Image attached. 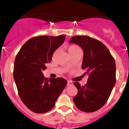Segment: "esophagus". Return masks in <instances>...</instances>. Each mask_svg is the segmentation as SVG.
Listing matches in <instances>:
<instances>
[{"label":"esophagus","mask_w":129,"mask_h":129,"mask_svg":"<svg viewBox=\"0 0 129 129\" xmlns=\"http://www.w3.org/2000/svg\"><path fill=\"white\" fill-rule=\"evenodd\" d=\"M73 85V83L70 81H68V83H67V86H72Z\"/></svg>","instance_id":"1"}]
</instances>
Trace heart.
<instances>
[{"mask_svg": "<svg viewBox=\"0 0 129 129\" xmlns=\"http://www.w3.org/2000/svg\"><path fill=\"white\" fill-rule=\"evenodd\" d=\"M77 50H79V48L77 46H75V45H71V46L68 47V52H69L70 53H72V52H75V51Z\"/></svg>", "mask_w": 129, "mask_h": 129, "instance_id": "b5f03b06", "label": "heart"}]
</instances>
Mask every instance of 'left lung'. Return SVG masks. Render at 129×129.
Returning a JSON list of instances; mask_svg holds the SVG:
<instances>
[{"mask_svg":"<svg viewBox=\"0 0 129 129\" xmlns=\"http://www.w3.org/2000/svg\"><path fill=\"white\" fill-rule=\"evenodd\" d=\"M74 43L83 50L82 68L89 75L85 85L75 82L78 90L73 100L76 107L85 112H93L103 107L116 83V63L113 57L103 43L88 36L72 37ZM85 73V74H86Z\"/></svg>","mask_w":129,"mask_h":129,"instance_id":"8db88e82","label":"left lung"}]
</instances>
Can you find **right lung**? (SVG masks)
Segmentation results:
<instances>
[{"instance_id": "obj_1", "label": "right lung", "mask_w": 129, "mask_h": 129, "mask_svg": "<svg viewBox=\"0 0 129 129\" xmlns=\"http://www.w3.org/2000/svg\"><path fill=\"white\" fill-rule=\"evenodd\" d=\"M66 35L39 36L26 42L15 57L13 78L24 104L35 113L47 112L67 85L65 79L45 78L43 71Z\"/></svg>"}]
</instances>
